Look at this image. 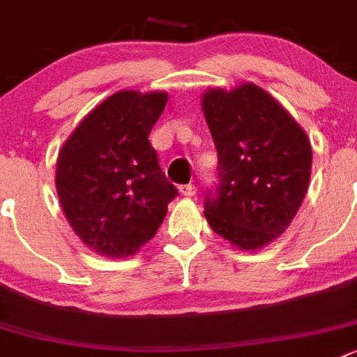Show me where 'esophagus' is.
Instances as JSON below:
<instances>
[{
    "label": "esophagus",
    "instance_id": "34e87169",
    "mask_svg": "<svg viewBox=\"0 0 357 357\" xmlns=\"http://www.w3.org/2000/svg\"><path fill=\"white\" fill-rule=\"evenodd\" d=\"M178 192H181L182 196H185V198H191V196L196 195V188L195 184H185L178 188Z\"/></svg>",
    "mask_w": 357,
    "mask_h": 357
}]
</instances>
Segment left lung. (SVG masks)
<instances>
[{
	"label": "left lung",
	"instance_id": "obj_1",
	"mask_svg": "<svg viewBox=\"0 0 357 357\" xmlns=\"http://www.w3.org/2000/svg\"><path fill=\"white\" fill-rule=\"evenodd\" d=\"M202 110L219 159V188L206 196V220L236 249H263L286 231L303 203L310 140L293 115L252 82L206 89Z\"/></svg>",
	"mask_w": 357,
	"mask_h": 357
}]
</instances>
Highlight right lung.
Here are the masks:
<instances>
[{"instance_id":"obj_1","label":"right lung","mask_w":357,"mask_h":357,"mask_svg":"<svg viewBox=\"0 0 357 357\" xmlns=\"http://www.w3.org/2000/svg\"><path fill=\"white\" fill-rule=\"evenodd\" d=\"M165 91H119L91 110L61 147L56 191L75 235L96 254L130 257L158 233L176 196L149 144Z\"/></svg>"}]
</instances>
